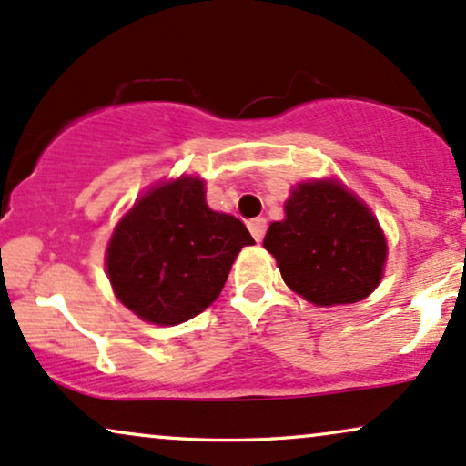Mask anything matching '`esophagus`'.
<instances>
[{
	"mask_svg": "<svg viewBox=\"0 0 466 466\" xmlns=\"http://www.w3.org/2000/svg\"><path fill=\"white\" fill-rule=\"evenodd\" d=\"M266 228H268L266 218H255V220L248 222V231L252 233V238H255L257 242H261L263 235H266Z\"/></svg>",
	"mask_w": 466,
	"mask_h": 466,
	"instance_id": "esophagus-1",
	"label": "esophagus"
}]
</instances>
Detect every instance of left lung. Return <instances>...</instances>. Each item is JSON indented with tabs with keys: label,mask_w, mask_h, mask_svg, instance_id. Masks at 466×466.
Segmentation results:
<instances>
[{
	"label": "left lung",
	"mask_w": 466,
	"mask_h": 466,
	"mask_svg": "<svg viewBox=\"0 0 466 466\" xmlns=\"http://www.w3.org/2000/svg\"><path fill=\"white\" fill-rule=\"evenodd\" d=\"M263 246L285 283L319 307L363 300L380 283L387 259L378 220L335 181L300 183Z\"/></svg>",
	"instance_id": "obj_1"
}]
</instances>
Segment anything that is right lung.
<instances>
[{"mask_svg":"<svg viewBox=\"0 0 466 466\" xmlns=\"http://www.w3.org/2000/svg\"><path fill=\"white\" fill-rule=\"evenodd\" d=\"M250 244L242 220L207 207L203 181L181 177L151 189L118 222L106 268L129 311L172 326L220 296L235 257Z\"/></svg>","mask_w":466,"mask_h":466,"instance_id":"add662e5","label":"right lung"}]
</instances>
